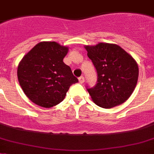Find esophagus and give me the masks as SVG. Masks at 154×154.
<instances>
[{
	"mask_svg": "<svg viewBox=\"0 0 154 154\" xmlns=\"http://www.w3.org/2000/svg\"><path fill=\"white\" fill-rule=\"evenodd\" d=\"M85 81V78L83 77V76H80L79 78V83H81V84H82L83 82H84Z\"/></svg>",
	"mask_w": 154,
	"mask_h": 154,
	"instance_id": "esophagus-1",
	"label": "esophagus"
}]
</instances>
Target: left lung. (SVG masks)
Masks as SVG:
<instances>
[{"instance_id":"1","label":"left lung","mask_w":154,"mask_h":154,"mask_svg":"<svg viewBox=\"0 0 154 154\" xmlns=\"http://www.w3.org/2000/svg\"><path fill=\"white\" fill-rule=\"evenodd\" d=\"M97 72V83L90 88L97 105L110 109L127 101L134 91L138 78V67L133 57L119 45L99 43L85 47Z\"/></svg>"}]
</instances>
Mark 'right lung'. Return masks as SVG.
Wrapping results in <instances>:
<instances>
[{
    "instance_id": "right-lung-1",
    "label": "right lung",
    "mask_w": 154,
    "mask_h": 154,
    "mask_svg": "<svg viewBox=\"0 0 154 154\" xmlns=\"http://www.w3.org/2000/svg\"><path fill=\"white\" fill-rule=\"evenodd\" d=\"M68 49L55 42L37 44L18 66L21 88L30 101L51 108L61 102L72 84L79 82L69 66L63 62Z\"/></svg>"
}]
</instances>
